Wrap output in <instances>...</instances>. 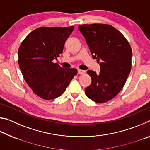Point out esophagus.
Listing matches in <instances>:
<instances>
[{"label":"esophagus","instance_id":"obj_1","mask_svg":"<svg viewBox=\"0 0 150 150\" xmlns=\"http://www.w3.org/2000/svg\"><path fill=\"white\" fill-rule=\"evenodd\" d=\"M77 73H78V74L83 75V74H85V71L81 70V69H78V70H77Z\"/></svg>","mask_w":150,"mask_h":150}]
</instances>
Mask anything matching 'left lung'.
<instances>
[{
    "instance_id": "obj_1",
    "label": "left lung",
    "mask_w": 150,
    "mask_h": 150,
    "mask_svg": "<svg viewBox=\"0 0 150 150\" xmlns=\"http://www.w3.org/2000/svg\"><path fill=\"white\" fill-rule=\"evenodd\" d=\"M86 40L93 59L100 63L98 74L88 70L92 79L85 88L88 98L98 103L111 100L122 90L132 67V52L121 32L108 24L79 26Z\"/></svg>"
}]
</instances>
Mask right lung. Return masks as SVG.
Returning <instances> with one entry per match:
<instances>
[{"instance_id": "obj_1", "label": "right lung", "mask_w": 150, "mask_h": 150, "mask_svg": "<svg viewBox=\"0 0 150 150\" xmlns=\"http://www.w3.org/2000/svg\"><path fill=\"white\" fill-rule=\"evenodd\" d=\"M74 27H40L30 32L18 49V65L33 92L45 100L64 93L77 74L75 68L63 69L53 60L62 54Z\"/></svg>"}]
</instances>
